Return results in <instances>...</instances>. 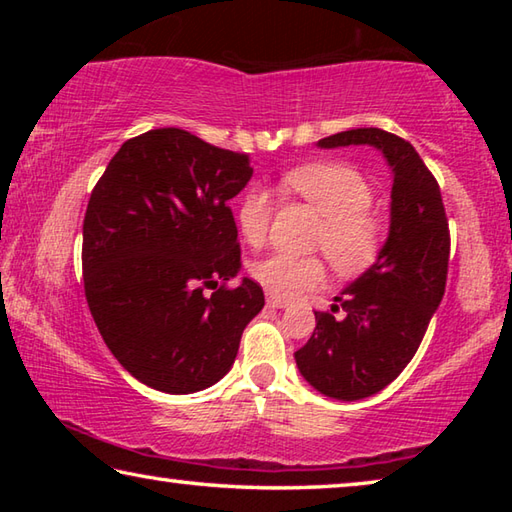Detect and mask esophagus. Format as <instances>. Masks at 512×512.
<instances>
[{
  "label": "esophagus",
  "instance_id": "obj_1",
  "mask_svg": "<svg viewBox=\"0 0 512 512\" xmlns=\"http://www.w3.org/2000/svg\"><path fill=\"white\" fill-rule=\"evenodd\" d=\"M266 305H268V307H277V309H284V307H289V302H287V300H282V298L268 296V298H266Z\"/></svg>",
  "mask_w": 512,
  "mask_h": 512
}]
</instances>
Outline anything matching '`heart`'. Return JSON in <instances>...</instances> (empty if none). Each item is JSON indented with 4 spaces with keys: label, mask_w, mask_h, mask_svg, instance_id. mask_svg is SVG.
<instances>
[{
    "label": "heart",
    "mask_w": 512,
    "mask_h": 512,
    "mask_svg": "<svg viewBox=\"0 0 512 512\" xmlns=\"http://www.w3.org/2000/svg\"><path fill=\"white\" fill-rule=\"evenodd\" d=\"M282 189L323 216L314 246L323 250L341 275H359L377 262L386 241V225L370 210L375 189L348 162H311L282 176ZM273 219L271 194L248 185L237 201V225L250 246L264 244ZM255 280L275 298L291 300L325 280V264L316 255L271 253L250 266Z\"/></svg>",
    "instance_id": "obj_1"
}]
</instances>
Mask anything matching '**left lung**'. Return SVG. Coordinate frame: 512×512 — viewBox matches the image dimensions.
<instances>
[{
	"instance_id": "obj_1",
	"label": "left lung",
	"mask_w": 512,
	"mask_h": 512,
	"mask_svg": "<svg viewBox=\"0 0 512 512\" xmlns=\"http://www.w3.org/2000/svg\"><path fill=\"white\" fill-rule=\"evenodd\" d=\"M370 144L393 167L391 232L381 255L336 296L332 311H316V329L296 352L311 386L334 400L379 393L418 352L433 311L445 296L449 223L438 180L413 146L381 128H352L318 146ZM336 310L344 316L336 319Z\"/></svg>"
}]
</instances>
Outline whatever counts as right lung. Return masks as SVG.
Segmentation results:
<instances>
[{
  "label": "right lung",
  "mask_w": 512,
  "mask_h": 512,
  "mask_svg": "<svg viewBox=\"0 0 512 512\" xmlns=\"http://www.w3.org/2000/svg\"><path fill=\"white\" fill-rule=\"evenodd\" d=\"M250 176L248 153L155 128L121 144L92 189L85 300L108 350L155 391L187 395L216 384L264 307L257 282L228 287L241 271L228 201Z\"/></svg>",
  "instance_id": "1"
}]
</instances>
